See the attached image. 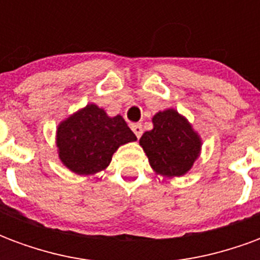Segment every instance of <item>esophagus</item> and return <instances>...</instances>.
<instances>
[{"label": "esophagus", "mask_w": 260, "mask_h": 260, "mask_svg": "<svg viewBox=\"0 0 260 260\" xmlns=\"http://www.w3.org/2000/svg\"><path fill=\"white\" fill-rule=\"evenodd\" d=\"M131 128H132V131H134V134L136 135V138L139 139V138L142 136V134H143L142 125L141 124H132V125H131Z\"/></svg>", "instance_id": "1"}]
</instances>
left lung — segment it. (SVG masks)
Wrapping results in <instances>:
<instances>
[{
	"label": "left lung",
	"instance_id": "left-lung-1",
	"mask_svg": "<svg viewBox=\"0 0 260 260\" xmlns=\"http://www.w3.org/2000/svg\"><path fill=\"white\" fill-rule=\"evenodd\" d=\"M152 121L153 129L139 141L152 169L164 177L186 174L199 157L201 136L174 108L158 111Z\"/></svg>",
	"mask_w": 260,
	"mask_h": 260
}]
</instances>
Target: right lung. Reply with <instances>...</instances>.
Listing matches in <instances>:
<instances>
[{
	"mask_svg": "<svg viewBox=\"0 0 260 260\" xmlns=\"http://www.w3.org/2000/svg\"><path fill=\"white\" fill-rule=\"evenodd\" d=\"M134 141L135 134L121 115L108 117L96 104H87L57 128L59 160L79 175L96 174L107 169L117 149Z\"/></svg>",
	"mask_w": 260,
	"mask_h": 260,
	"instance_id": "1",
	"label": "right lung"
}]
</instances>
